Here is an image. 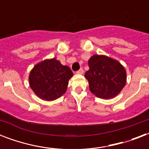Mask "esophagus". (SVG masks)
<instances>
[{"instance_id":"esophagus-1","label":"esophagus","mask_w":149,"mask_h":149,"mask_svg":"<svg viewBox=\"0 0 149 149\" xmlns=\"http://www.w3.org/2000/svg\"><path fill=\"white\" fill-rule=\"evenodd\" d=\"M84 72V70H83V69H80V70H79L78 71H77V74H83Z\"/></svg>"}]
</instances>
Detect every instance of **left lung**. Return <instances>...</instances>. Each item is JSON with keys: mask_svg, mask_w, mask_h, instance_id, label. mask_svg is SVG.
<instances>
[{"mask_svg": "<svg viewBox=\"0 0 149 149\" xmlns=\"http://www.w3.org/2000/svg\"><path fill=\"white\" fill-rule=\"evenodd\" d=\"M88 65L90 69L85 73V78L88 80L90 91L96 97L111 99L125 87L126 70L118 60L104 55H93Z\"/></svg>", "mask_w": 149, "mask_h": 149, "instance_id": "8db88e82", "label": "left lung"}]
</instances>
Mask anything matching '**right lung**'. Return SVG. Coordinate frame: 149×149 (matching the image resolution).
I'll return each instance as SVG.
<instances>
[{
	"label": "right lung",
	"mask_w": 149,
	"mask_h": 149,
	"mask_svg": "<svg viewBox=\"0 0 149 149\" xmlns=\"http://www.w3.org/2000/svg\"><path fill=\"white\" fill-rule=\"evenodd\" d=\"M73 73L67 65L56 58L37 63L29 77L30 87L40 99L52 101L66 92L69 80Z\"/></svg>",
	"instance_id": "obj_1"
}]
</instances>
